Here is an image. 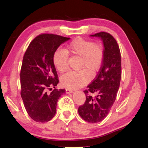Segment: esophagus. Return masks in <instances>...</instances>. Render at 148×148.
Here are the masks:
<instances>
[{"label":"esophagus","instance_id":"34e87169","mask_svg":"<svg viewBox=\"0 0 148 148\" xmlns=\"http://www.w3.org/2000/svg\"><path fill=\"white\" fill-rule=\"evenodd\" d=\"M65 92H66V93H67V94H69V93H72L74 92H73V91H72V90H71L66 89Z\"/></svg>","mask_w":148,"mask_h":148}]
</instances>
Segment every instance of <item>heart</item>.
<instances>
[{"label":"heart","mask_w":148,"mask_h":148,"mask_svg":"<svg viewBox=\"0 0 148 148\" xmlns=\"http://www.w3.org/2000/svg\"><path fill=\"white\" fill-rule=\"evenodd\" d=\"M66 50L69 54L80 57L81 67L87 69L92 74H95L101 69L104 52L100 44L77 37L69 44ZM67 53L63 49H57L53 54V65L60 72H64L68 69ZM90 79L89 72L83 69L79 71H70L63 75L60 83L66 88L74 90L85 86Z\"/></svg>","instance_id":"1"}]
</instances>
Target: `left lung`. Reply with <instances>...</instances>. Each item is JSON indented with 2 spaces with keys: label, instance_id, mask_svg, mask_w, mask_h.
<instances>
[{
  "label": "left lung",
  "instance_id": "obj_1",
  "mask_svg": "<svg viewBox=\"0 0 148 148\" xmlns=\"http://www.w3.org/2000/svg\"><path fill=\"white\" fill-rule=\"evenodd\" d=\"M90 37L102 40L104 58L95 79L84 91L86 101L79 107L78 112L84 121L95 123L106 117L115 101L121 77V60L118 43L111 34L102 32ZM92 93L96 95L95 97L89 95Z\"/></svg>",
  "mask_w": 148,
  "mask_h": 148
}]
</instances>
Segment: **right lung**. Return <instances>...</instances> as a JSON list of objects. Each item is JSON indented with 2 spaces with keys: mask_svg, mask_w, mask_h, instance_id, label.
<instances>
[{
  "mask_svg": "<svg viewBox=\"0 0 148 148\" xmlns=\"http://www.w3.org/2000/svg\"><path fill=\"white\" fill-rule=\"evenodd\" d=\"M70 38L55 34H41L30 42L25 53L20 72L21 96L30 117L45 123L54 117L56 103L65 93L57 90L58 75L53 56L62 44ZM55 89L50 94L47 90Z\"/></svg>",
  "mask_w": 148,
  "mask_h": 148,
  "instance_id": "right-lung-1",
  "label": "right lung"
}]
</instances>
